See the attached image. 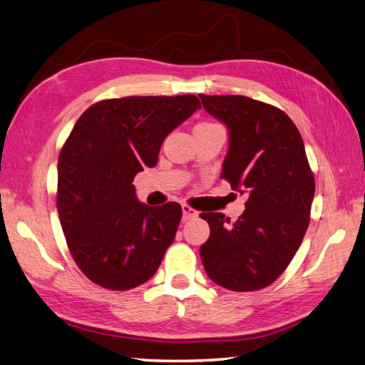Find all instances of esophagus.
Instances as JSON below:
<instances>
[{
  "mask_svg": "<svg viewBox=\"0 0 365 365\" xmlns=\"http://www.w3.org/2000/svg\"><path fill=\"white\" fill-rule=\"evenodd\" d=\"M198 216V212L190 208L189 205H182V221H189V219H194Z\"/></svg>",
  "mask_w": 365,
  "mask_h": 365,
  "instance_id": "obj_1",
  "label": "esophagus"
}]
</instances>
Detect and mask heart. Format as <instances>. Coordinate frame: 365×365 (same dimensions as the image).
Here are the masks:
<instances>
[{
	"mask_svg": "<svg viewBox=\"0 0 365 365\" xmlns=\"http://www.w3.org/2000/svg\"><path fill=\"white\" fill-rule=\"evenodd\" d=\"M203 125H210V123H200V127H203ZM198 127V125H197Z\"/></svg>",
	"mask_w": 365,
	"mask_h": 365,
	"instance_id": "obj_1",
	"label": "heart"
}]
</instances>
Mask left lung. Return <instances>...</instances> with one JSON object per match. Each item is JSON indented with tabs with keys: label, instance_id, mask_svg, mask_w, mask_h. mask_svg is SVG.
<instances>
[{
	"label": "left lung",
	"instance_id": "8db88e82",
	"mask_svg": "<svg viewBox=\"0 0 365 365\" xmlns=\"http://www.w3.org/2000/svg\"><path fill=\"white\" fill-rule=\"evenodd\" d=\"M205 111L229 132L221 178L246 194L235 222L203 212L210 238L200 246L205 272L225 289L247 292L272 284L304 240L314 178L297 127L278 108L243 95H200Z\"/></svg>",
	"mask_w": 365,
	"mask_h": 365
}]
</instances>
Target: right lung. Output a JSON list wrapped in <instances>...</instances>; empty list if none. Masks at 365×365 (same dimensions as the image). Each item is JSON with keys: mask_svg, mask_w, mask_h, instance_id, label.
I'll return each mask as SVG.
<instances>
[{"mask_svg": "<svg viewBox=\"0 0 365 365\" xmlns=\"http://www.w3.org/2000/svg\"><path fill=\"white\" fill-rule=\"evenodd\" d=\"M200 106L195 95L113 98L76 122L58 157L57 210L71 256L93 283L127 291L154 277L182 210L140 202L132 182Z\"/></svg>", "mask_w": 365, "mask_h": 365, "instance_id": "1", "label": "right lung"}]
</instances>
